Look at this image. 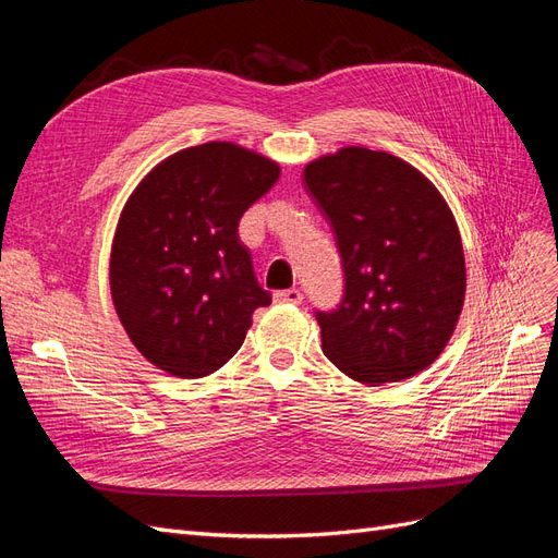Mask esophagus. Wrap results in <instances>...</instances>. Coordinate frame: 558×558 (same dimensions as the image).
<instances>
[{"instance_id": "34e87169", "label": "esophagus", "mask_w": 558, "mask_h": 558, "mask_svg": "<svg viewBox=\"0 0 558 558\" xmlns=\"http://www.w3.org/2000/svg\"><path fill=\"white\" fill-rule=\"evenodd\" d=\"M275 300L277 302H286V305H300L302 293L298 289H286V291H277Z\"/></svg>"}]
</instances>
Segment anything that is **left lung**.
I'll list each match as a JSON object with an SVG mask.
<instances>
[{
    "label": "left lung",
    "instance_id": "left-lung-1",
    "mask_svg": "<svg viewBox=\"0 0 558 558\" xmlns=\"http://www.w3.org/2000/svg\"><path fill=\"white\" fill-rule=\"evenodd\" d=\"M305 189L332 226L344 295L316 312L324 353L369 386L426 369L465 298L459 226L435 185L384 150L347 146L305 167Z\"/></svg>",
    "mask_w": 558,
    "mask_h": 558
}]
</instances>
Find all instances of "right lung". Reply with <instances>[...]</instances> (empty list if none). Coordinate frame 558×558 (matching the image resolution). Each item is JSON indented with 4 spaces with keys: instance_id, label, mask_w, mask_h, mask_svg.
<instances>
[{
    "instance_id": "obj_1",
    "label": "right lung",
    "mask_w": 558,
    "mask_h": 558,
    "mask_svg": "<svg viewBox=\"0 0 558 558\" xmlns=\"http://www.w3.org/2000/svg\"><path fill=\"white\" fill-rule=\"evenodd\" d=\"M279 172L248 148L209 142L162 160L125 202L109 263L113 307L167 375L216 373L242 347L251 314L272 302L238 226Z\"/></svg>"
}]
</instances>
